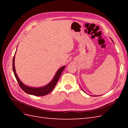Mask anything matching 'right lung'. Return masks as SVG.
<instances>
[{
    "label": "right lung",
    "mask_w": 128,
    "mask_h": 128,
    "mask_svg": "<svg viewBox=\"0 0 128 128\" xmlns=\"http://www.w3.org/2000/svg\"><path fill=\"white\" fill-rule=\"evenodd\" d=\"M15 55L13 59V70L14 74L15 75V78H16L19 86H20V88H22V90H24L25 92H26V94H30L36 96H45L46 94H48L49 93L51 92L53 90L54 88H55L56 86L58 80H59L60 78L62 72H63L65 66L62 67L59 69V70H58L53 80L48 85H47V86H46L44 87L38 88H30L25 86L24 84L21 82V80L18 78V77L16 75V73L15 72V66H14Z\"/></svg>",
    "instance_id": "add662e5"
}]
</instances>
